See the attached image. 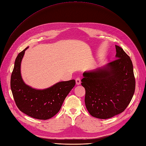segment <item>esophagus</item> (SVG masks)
Returning a JSON list of instances; mask_svg holds the SVG:
<instances>
[{
    "mask_svg": "<svg viewBox=\"0 0 146 146\" xmlns=\"http://www.w3.org/2000/svg\"><path fill=\"white\" fill-rule=\"evenodd\" d=\"M80 83H81V81H80V78H77L76 79V84L77 85H79Z\"/></svg>",
    "mask_w": 146,
    "mask_h": 146,
    "instance_id": "esophagus-1",
    "label": "esophagus"
}]
</instances>
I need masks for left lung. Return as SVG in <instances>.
<instances>
[{
    "instance_id": "1",
    "label": "left lung",
    "mask_w": 146,
    "mask_h": 146,
    "mask_svg": "<svg viewBox=\"0 0 146 146\" xmlns=\"http://www.w3.org/2000/svg\"><path fill=\"white\" fill-rule=\"evenodd\" d=\"M116 60L83 73L85 103L90 115L106 119L123 112L134 96L135 80L129 56L115 45Z\"/></svg>"
}]
</instances>
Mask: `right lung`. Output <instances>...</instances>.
<instances>
[{
  "label": "right lung",
  "mask_w": 146,
  "mask_h": 146,
  "mask_svg": "<svg viewBox=\"0 0 146 146\" xmlns=\"http://www.w3.org/2000/svg\"><path fill=\"white\" fill-rule=\"evenodd\" d=\"M28 48L19 53L15 59L11 78V91L20 111L31 117L47 120L60 111L76 82L74 79L59 82L43 90H37L25 84L21 74V64Z\"/></svg>",
  "instance_id": "1"
}]
</instances>
